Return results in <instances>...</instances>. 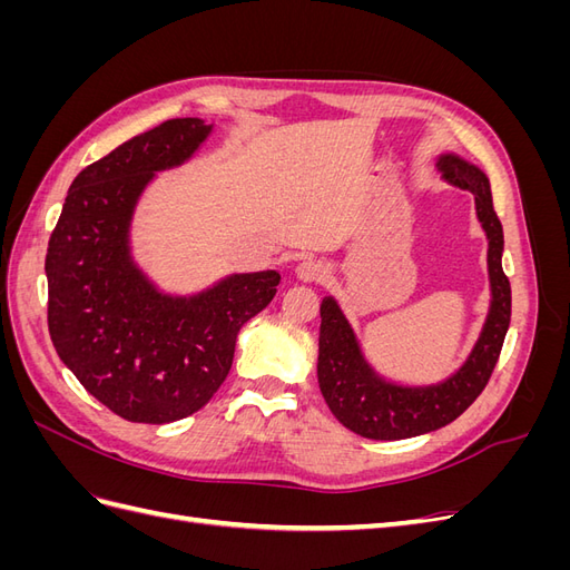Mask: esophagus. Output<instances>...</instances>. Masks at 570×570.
Here are the masks:
<instances>
[{"label":"esophagus","mask_w":570,"mask_h":570,"mask_svg":"<svg viewBox=\"0 0 570 570\" xmlns=\"http://www.w3.org/2000/svg\"><path fill=\"white\" fill-rule=\"evenodd\" d=\"M295 273H297V278L304 283H321L327 275V266L323 262H318V258L308 256V258H302Z\"/></svg>","instance_id":"34e87169"}]
</instances>
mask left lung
<instances>
[{"instance_id":"obj_1","label":"left lung","mask_w":570,"mask_h":570,"mask_svg":"<svg viewBox=\"0 0 570 570\" xmlns=\"http://www.w3.org/2000/svg\"><path fill=\"white\" fill-rule=\"evenodd\" d=\"M438 168L446 183L469 189L475 197L478 218L490 239V314L471 356L452 377L428 387H402L375 375L337 302L333 297L323 299L318 335V385L323 400L344 428L368 440L416 438L459 419L485 390L509 331L511 285L502 268L504 233L492 206L490 180L480 168L454 154H442Z\"/></svg>"}]
</instances>
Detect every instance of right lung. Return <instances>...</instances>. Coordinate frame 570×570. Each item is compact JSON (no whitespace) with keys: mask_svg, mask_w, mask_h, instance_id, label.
I'll return each instance as SVG.
<instances>
[{"mask_svg":"<svg viewBox=\"0 0 570 570\" xmlns=\"http://www.w3.org/2000/svg\"><path fill=\"white\" fill-rule=\"evenodd\" d=\"M212 132L170 118L82 168L51 230L47 323L55 350L116 416L174 423L226 381L239 327L275 295L281 273H239L193 297H170L135 266V204L157 170L187 161Z\"/></svg>","mask_w":570,"mask_h":570,"instance_id":"add662e5","label":"right lung"}]
</instances>
